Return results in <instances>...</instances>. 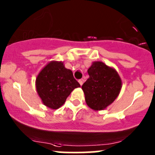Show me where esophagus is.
I'll return each instance as SVG.
<instances>
[{"label":"esophagus","instance_id":"34e87169","mask_svg":"<svg viewBox=\"0 0 155 155\" xmlns=\"http://www.w3.org/2000/svg\"><path fill=\"white\" fill-rule=\"evenodd\" d=\"M79 83L80 84V85H82V84H83V79H79Z\"/></svg>","mask_w":155,"mask_h":155}]
</instances>
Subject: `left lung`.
<instances>
[{"mask_svg": "<svg viewBox=\"0 0 155 155\" xmlns=\"http://www.w3.org/2000/svg\"><path fill=\"white\" fill-rule=\"evenodd\" d=\"M89 78L82 85L87 105L94 111L103 110L118 97L122 82L118 72L102 61H94L87 69Z\"/></svg>", "mask_w": 155, "mask_h": 155, "instance_id": "1", "label": "left lung"}]
</instances>
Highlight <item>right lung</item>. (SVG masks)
Listing matches in <instances>:
<instances>
[{"mask_svg": "<svg viewBox=\"0 0 155 155\" xmlns=\"http://www.w3.org/2000/svg\"><path fill=\"white\" fill-rule=\"evenodd\" d=\"M35 85L42 103L51 109L60 108L70 93L80 87L73 72L65 68L63 62L57 61H51L40 70Z\"/></svg>", "mask_w": 155, "mask_h": 155, "instance_id": "add662e5", "label": "right lung"}]
</instances>
